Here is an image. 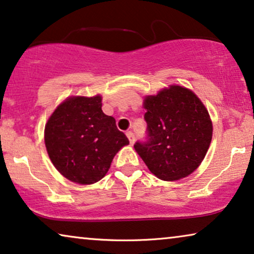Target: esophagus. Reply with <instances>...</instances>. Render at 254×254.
<instances>
[{
    "instance_id": "obj_1",
    "label": "esophagus",
    "mask_w": 254,
    "mask_h": 254,
    "mask_svg": "<svg viewBox=\"0 0 254 254\" xmlns=\"http://www.w3.org/2000/svg\"><path fill=\"white\" fill-rule=\"evenodd\" d=\"M127 137L128 138V141H130V144L133 145V144H134V140H135V137H134L133 132L127 131Z\"/></svg>"
}]
</instances>
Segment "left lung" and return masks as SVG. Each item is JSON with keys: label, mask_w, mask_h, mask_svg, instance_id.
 <instances>
[{"label": "left lung", "mask_w": 254, "mask_h": 254, "mask_svg": "<svg viewBox=\"0 0 254 254\" xmlns=\"http://www.w3.org/2000/svg\"><path fill=\"white\" fill-rule=\"evenodd\" d=\"M146 140L134 149L148 169L163 181H177L197 169L213 134L209 114L193 92L173 85L146 96Z\"/></svg>", "instance_id": "8db88e82"}]
</instances>
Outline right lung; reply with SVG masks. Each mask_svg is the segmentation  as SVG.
<instances>
[{
  "instance_id": "right-lung-1",
  "label": "right lung",
  "mask_w": 254,
  "mask_h": 254,
  "mask_svg": "<svg viewBox=\"0 0 254 254\" xmlns=\"http://www.w3.org/2000/svg\"><path fill=\"white\" fill-rule=\"evenodd\" d=\"M101 96H72L55 109L45 127V144L55 168L67 180L93 184L108 171L114 156L128 144Z\"/></svg>"
}]
</instances>
